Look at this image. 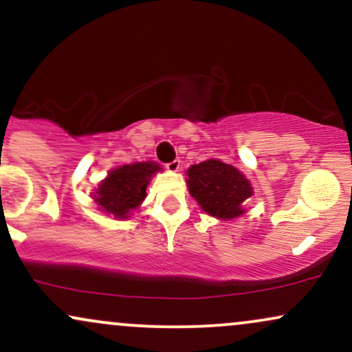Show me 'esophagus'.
<instances>
[{
  "instance_id": "esophagus-1",
  "label": "esophagus",
  "mask_w": 352,
  "mask_h": 352,
  "mask_svg": "<svg viewBox=\"0 0 352 352\" xmlns=\"http://www.w3.org/2000/svg\"><path fill=\"white\" fill-rule=\"evenodd\" d=\"M165 167H167L168 172H177L180 168V160L179 159L172 160V162H168L167 165H165Z\"/></svg>"
}]
</instances>
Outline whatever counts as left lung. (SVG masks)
I'll return each mask as SVG.
<instances>
[{
  "instance_id": "obj_1",
  "label": "left lung",
  "mask_w": 352,
  "mask_h": 352,
  "mask_svg": "<svg viewBox=\"0 0 352 352\" xmlns=\"http://www.w3.org/2000/svg\"><path fill=\"white\" fill-rule=\"evenodd\" d=\"M187 175L190 195L208 215L223 220L240 217L245 212L241 204L253 193L243 173L215 159L192 165Z\"/></svg>"
}]
</instances>
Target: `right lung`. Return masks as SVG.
<instances>
[{"instance_id": "right-lung-1", "label": "right lung", "mask_w": 352, "mask_h": 352, "mask_svg": "<svg viewBox=\"0 0 352 352\" xmlns=\"http://www.w3.org/2000/svg\"><path fill=\"white\" fill-rule=\"evenodd\" d=\"M159 170L160 167L153 162H137L114 168L96 190V204L117 218H127V213L139 207L147 197L145 188L148 180Z\"/></svg>"}]
</instances>
